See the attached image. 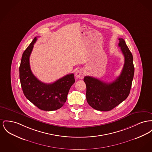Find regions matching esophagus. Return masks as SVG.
<instances>
[{
    "mask_svg": "<svg viewBox=\"0 0 152 152\" xmlns=\"http://www.w3.org/2000/svg\"><path fill=\"white\" fill-rule=\"evenodd\" d=\"M84 74H85L84 70L83 69H79V70L76 71V72H75V76L77 79H81L84 77Z\"/></svg>",
    "mask_w": 152,
    "mask_h": 152,
    "instance_id": "1",
    "label": "esophagus"
}]
</instances>
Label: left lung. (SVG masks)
<instances>
[{
    "label": "left lung",
    "mask_w": 152,
    "mask_h": 152,
    "mask_svg": "<svg viewBox=\"0 0 152 152\" xmlns=\"http://www.w3.org/2000/svg\"><path fill=\"white\" fill-rule=\"evenodd\" d=\"M118 46L125 57L121 75L111 83H105L91 76L84 78L87 87L86 98L93 108L108 111L121 103L130 94L133 79V57L123 38H119Z\"/></svg>",
    "instance_id": "8db88e82"
}]
</instances>
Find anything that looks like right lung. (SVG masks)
Returning a JSON list of instances; mask_svg holds the SVG:
<instances>
[{"mask_svg": "<svg viewBox=\"0 0 152 152\" xmlns=\"http://www.w3.org/2000/svg\"><path fill=\"white\" fill-rule=\"evenodd\" d=\"M37 37L22 54L19 66V79L26 98L39 109L54 111L60 108L65 103L68 92L75 80L73 73L68 74L53 83L46 84L33 74L29 58Z\"/></svg>", "mask_w": 152, "mask_h": 152, "instance_id": "1", "label": "right lung"}]
</instances>
